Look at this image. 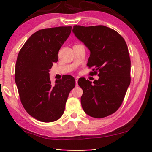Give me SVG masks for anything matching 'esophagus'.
I'll return each instance as SVG.
<instances>
[{
  "label": "esophagus",
  "mask_w": 152,
  "mask_h": 152,
  "mask_svg": "<svg viewBox=\"0 0 152 152\" xmlns=\"http://www.w3.org/2000/svg\"><path fill=\"white\" fill-rule=\"evenodd\" d=\"M75 80H76V86L78 85V77H76L75 78Z\"/></svg>",
  "instance_id": "obj_1"
}]
</instances>
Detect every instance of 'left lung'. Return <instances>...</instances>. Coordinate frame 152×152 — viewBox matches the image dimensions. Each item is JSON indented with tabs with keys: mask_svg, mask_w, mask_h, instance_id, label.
<instances>
[{
	"mask_svg": "<svg viewBox=\"0 0 152 152\" xmlns=\"http://www.w3.org/2000/svg\"><path fill=\"white\" fill-rule=\"evenodd\" d=\"M76 37L89 49L87 66L93 68L90 75L97 74L98 80H78L83 90L81 104L86 114L102 118L119 108L130 84L128 48L122 36L108 27L99 25L74 26Z\"/></svg>",
	"mask_w": 152,
	"mask_h": 152,
	"instance_id": "left-lung-1",
	"label": "left lung"
}]
</instances>
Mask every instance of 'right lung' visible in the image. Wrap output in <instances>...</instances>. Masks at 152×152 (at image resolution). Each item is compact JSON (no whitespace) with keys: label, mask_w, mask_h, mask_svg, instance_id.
I'll list each match as a JSON object with an SVG mask.
<instances>
[{"label":"right lung","mask_w":152,"mask_h":152,"mask_svg":"<svg viewBox=\"0 0 152 152\" xmlns=\"http://www.w3.org/2000/svg\"><path fill=\"white\" fill-rule=\"evenodd\" d=\"M71 29L59 26L38 30L30 36L18 55L15 82L21 103L40 122H54L62 116L69 93L75 86V79L70 75L52 84L49 74Z\"/></svg>","instance_id":"obj_1"}]
</instances>
